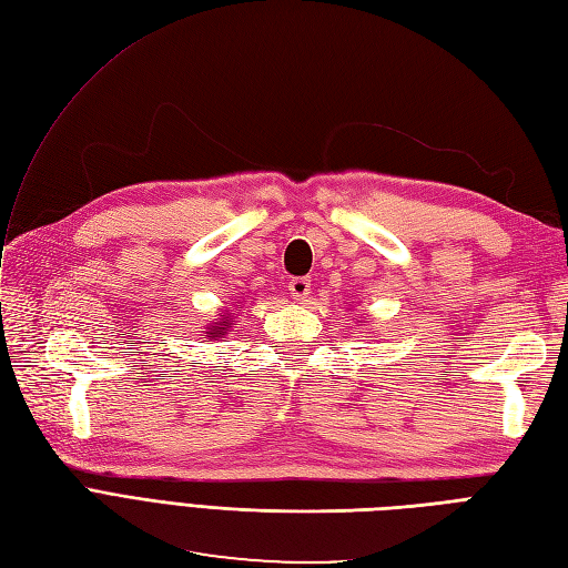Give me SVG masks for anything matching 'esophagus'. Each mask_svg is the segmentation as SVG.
I'll return each instance as SVG.
<instances>
[{"label":"esophagus","mask_w":568,"mask_h":568,"mask_svg":"<svg viewBox=\"0 0 568 568\" xmlns=\"http://www.w3.org/2000/svg\"><path fill=\"white\" fill-rule=\"evenodd\" d=\"M288 291H291V296H294V301H305L307 296H311V280L294 277L288 282Z\"/></svg>","instance_id":"esophagus-1"}]
</instances>
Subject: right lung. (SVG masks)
Returning a JSON list of instances; mask_svg holds the SVG:
<instances>
[{"instance_id":"1","label":"right lung","mask_w":568,"mask_h":568,"mask_svg":"<svg viewBox=\"0 0 568 568\" xmlns=\"http://www.w3.org/2000/svg\"><path fill=\"white\" fill-rule=\"evenodd\" d=\"M232 324H234V311H220L215 322L205 324V332L201 336H205L209 341H222L230 334Z\"/></svg>"}]
</instances>
